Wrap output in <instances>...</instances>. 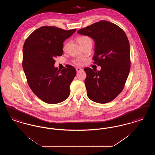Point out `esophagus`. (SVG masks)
Instances as JSON below:
<instances>
[{
  "mask_svg": "<svg viewBox=\"0 0 155 155\" xmlns=\"http://www.w3.org/2000/svg\"><path fill=\"white\" fill-rule=\"evenodd\" d=\"M81 70H82V68H80V67H77V68H76V71H77V73H78V72L81 71Z\"/></svg>",
  "mask_w": 155,
  "mask_h": 155,
  "instance_id": "34e87169",
  "label": "esophagus"
}]
</instances>
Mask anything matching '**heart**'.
Listing matches in <instances>:
<instances>
[{"mask_svg":"<svg viewBox=\"0 0 155 155\" xmlns=\"http://www.w3.org/2000/svg\"><path fill=\"white\" fill-rule=\"evenodd\" d=\"M78 42L81 45V46L87 44L88 43H92V40L89 37L87 36H82V37H79L78 38ZM68 45V42H66L63 46V50L65 51L67 48V46ZM74 63L77 65H80L81 63V61L79 60H75L74 61Z\"/></svg>","mask_w":155,"mask_h":155,"instance_id":"obj_1","label":"heart"}]
</instances>
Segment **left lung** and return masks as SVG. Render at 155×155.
Wrapping results in <instances>:
<instances>
[{
    "label": "left lung",
    "instance_id": "8db88e82",
    "mask_svg": "<svg viewBox=\"0 0 155 155\" xmlns=\"http://www.w3.org/2000/svg\"><path fill=\"white\" fill-rule=\"evenodd\" d=\"M95 41L94 63L100 71L86 67L85 84L89 98L98 103L114 99L124 88L130 70V46L124 31L117 25L102 20L78 31Z\"/></svg>",
    "mask_w": 155,
    "mask_h": 155
}]
</instances>
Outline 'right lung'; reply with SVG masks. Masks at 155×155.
I'll list each match as a JSON object with an SVG mask.
<instances>
[{
  "label": "right lung",
  "instance_id": "add662e5",
  "mask_svg": "<svg viewBox=\"0 0 155 155\" xmlns=\"http://www.w3.org/2000/svg\"><path fill=\"white\" fill-rule=\"evenodd\" d=\"M75 31L43 26L24 42L22 65L27 80L34 94L45 103H60L69 96L76 70L70 65L58 70L54 66V58L62 56L63 42Z\"/></svg>",
  "mask_w": 155,
  "mask_h": 155
}]
</instances>
